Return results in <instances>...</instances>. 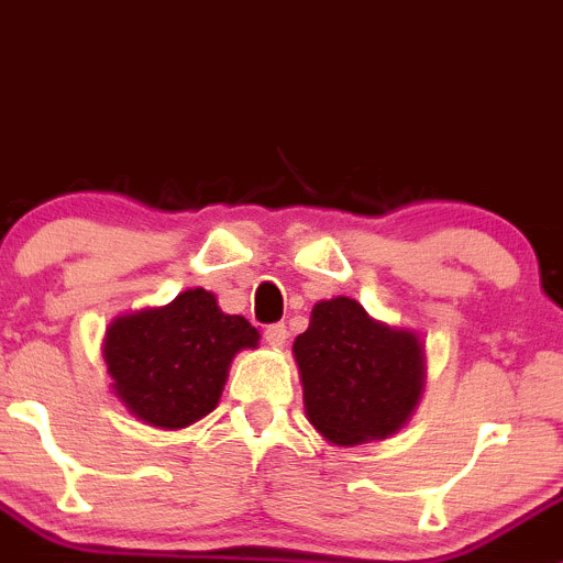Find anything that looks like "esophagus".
<instances>
[{
    "instance_id": "1",
    "label": "esophagus",
    "mask_w": 563,
    "mask_h": 563,
    "mask_svg": "<svg viewBox=\"0 0 563 563\" xmlns=\"http://www.w3.org/2000/svg\"><path fill=\"white\" fill-rule=\"evenodd\" d=\"M264 338H266V343H269V346H283V343H286V338H288L286 324H269L264 330Z\"/></svg>"
}]
</instances>
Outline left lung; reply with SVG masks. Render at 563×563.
<instances>
[{
  "label": "left lung",
  "instance_id": "obj_1",
  "mask_svg": "<svg viewBox=\"0 0 563 563\" xmlns=\"http://www.w3.org/2000/svg\"><path fill=\"white\" fill-rule=\"evenodd\" d=\"M308 420L335 445L396 432L423 387V349L415 332L379 324L349 297L319 302L294 341Z\"/></svg>",
  "mask_w": 563,
  "mask_h": 563
}]
</instances>
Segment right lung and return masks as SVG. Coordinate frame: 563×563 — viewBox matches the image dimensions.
Returning <instances> with one entry per match:
<instances>
[{"instance_id":"obj_1","label":"right lung","mask_w":563,"mask_h":563,"mask_svg":"<svg viewBox=\"0 0 563 563\" xmlns=\"http://www.w3.org/2000/svg\"><path fill=\"white\" fill-rule=\"evenodd\" d=\"M253 346L258 332L244 316L222 313L214 294L192 288L165 308L114 319L103 360L114 393L136 418L181 429L217 407L233 354Z\"/></svg>"}]
</instances>
